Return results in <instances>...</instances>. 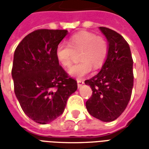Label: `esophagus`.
Here are the masks:
<instances>
[{"mask_svg": "<svg viewBox=\"0 0 149 149\" xmlns=\"http://www.w3.org/2000/svg\"><path fill=\"white\" fill-rule=\"evenodd\" d=\"M83 84H84V81H81V80H77V86H78V88L81 87V86L83 85Z\"/></svg>", "mask_w": 149, "mask_h": 149, "instance_id": "esophagus-1", "label": "esophagus"}]
</instances>
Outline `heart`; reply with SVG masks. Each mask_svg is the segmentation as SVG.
<instances>
[{
  "instance_id": "b5f03b06",
  "label": "heart",
  "mask_w": 149,
  "mask_h": 149,
  "mask_svg": "<svg viewBox=\"0 0 149 149\" xmlns=\"http://www.w3.org/2000/svg\"><path fill=\"white\" fill-rule=\"evenodd\" d=\"M81 62L73 65L68 71L70 76L82 79L92 70L99 68L105 61L109 52V45L103 37L89 32H80L72 35L68 44L60 43L56 49V59L65 68H69L73 62L75 52H80Z\"/></svg>"
}]
</instances>
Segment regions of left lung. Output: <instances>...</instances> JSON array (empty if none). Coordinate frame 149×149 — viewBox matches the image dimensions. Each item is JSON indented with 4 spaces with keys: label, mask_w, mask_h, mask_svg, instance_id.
Here are the masks:
<instances>
[{
    "label": "left lung",
    "mask_w": 149,
    "mask_h": 149,
    "mask_svg": "<svg viewBox=\"0 0 149 149\" xmlns=\"http://www.w3.org/2000/svg\"><path fill=\"white\" fill-rule=\"evenodd\" d=\"M100 29L109 41V52L99 73L84 81L93 91L86 108L95 118L110 122L121 115L130 100L133 61L128 42L120 34L106 27Z\"/></svg>",
    "instance_id": "8db88e82"
}]
</instances>
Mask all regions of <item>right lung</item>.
<instances>
[{"instance_id": "right-lung-1", "label": "right lung", "mask_w": 149, "mask_h": 149, "mask_svg": "<svg viewBox=\"0 0 149 149\" xmlns=\"http://www.w3.org/2000/svg\"><path fill=\"white\" fill-rule=\"evenodd\" d=\"M68 34L61 29H37L28 34L15 50L12 77L22 110L45 125L61 115L77 83L64 70L56 49Z\"/></svg>"}]
</instances>
